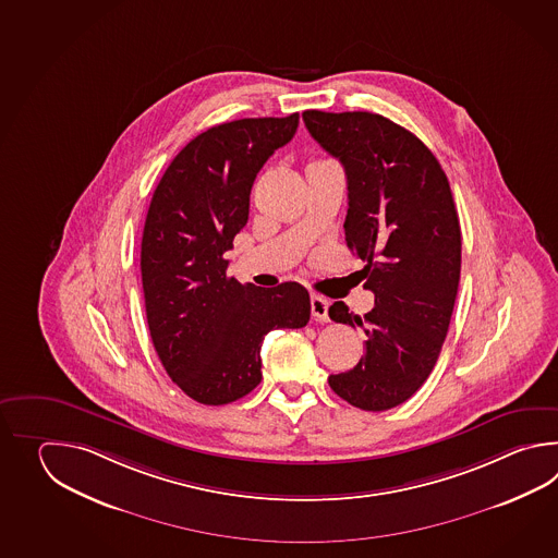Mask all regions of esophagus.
<instances>
[{
  "label": "esophagus",
  "instance_id": "34e87169",
  "mask_svg": "<svg viewBox=\"0 0 558 558\" xmlns=\"http://www.w3.org/2000/svg\"><path fill=\"white\" fill-rule=\"evenodd\" d=\"M327 311H329V301L325 296L313 293L311 295V313H313V317L317 320H327L329 319Z\"/></svg>",
  "mask_w": 558,
  "mask_h": 558
}]
</instances>
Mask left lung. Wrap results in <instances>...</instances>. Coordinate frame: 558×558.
I'll use <instances>...</instances> for the list:
<instances>
[{"label": "left lung", "instance_id": "left-lung-1", "mask_svg": "<svg viewBox=\"0 0 558 558\" xmlns=\"http://www.w3.org/2000/svg\"><path fill=\"white\" fill-rule=\"evenodd\" d=\"M305 125L344 167V241L365 267L375 307L365 317L335 301V323L361 327L365 355L329 385L363 411L413 397L439 359L461 279V226L437 157L411 131L368 111L308 109Z\"/></svg>", "mask_w": 558, "mask_h": 558}]
</instances>
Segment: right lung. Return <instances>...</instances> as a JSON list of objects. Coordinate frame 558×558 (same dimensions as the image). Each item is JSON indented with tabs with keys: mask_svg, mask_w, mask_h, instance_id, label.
Instances as JSON below:
<instances>
[{
	"mask_svg": "<svg viewBox=\"0 0 558 558\" xmlns=\"http://www.w3.org/2000/svg\"><path fill=\"white\" fill-rule=\"evenodd\" d=\"M299 113L215 125L191 140L155 187L142 239L147 325L167 375L202 404L238 401L262 383V344L311 317L303 284L274 289L227 275L250 219L253 181L291 142Z\"/></svg>",
	"mask_w": 558,
	"mask_h": 558,
	"instance_id": "1",
	"label": "right lung"
}]
</instances>
